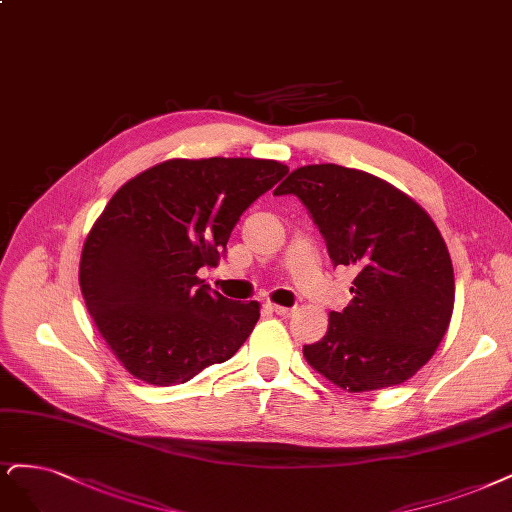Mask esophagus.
I'll list each match as a JSON object with an SVG mask.
<instances>
[{"label":"esophagus","mask_w":512,"mask_h":512,"mask_svg":"<svg viewBox=\"0 0 512 512\" xmlns=\"http://www.w3.org/2000/svg\"><path fill=\"white\" fill-rule=\"evenodd\" d=\"M269 309L273 311V313H277L279 317H290V315H294V307H281V305H269Z\"/></svg>","instance_id":"esophagus-1"}]
</instances>
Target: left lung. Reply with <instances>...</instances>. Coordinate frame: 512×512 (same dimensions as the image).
I'll use <instances>...</instances> for the list:
<instances>
[{"label":"left lung","mask_w":512,"mask_h":512,"mask_svg":"<svg viewBox=\"0 0 512 512\" xmlns=\"http://www.w3.org/2000/svg\"><path fill=\"white\" fill-rule=\"evenodd\" d=\"M273 195H294L326 241L334 267L358 271L328 332L303 347L307 362L349 392L413 377L443 341L455 281L447 245L411 197L375 175L341 165L292 171Z\"/></svg>","instance_id":"1"}]
</instances>
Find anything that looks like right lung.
I'll return each mask as SVG.
<instances>
[{
    "instance_id": "1",
    "label": "right lung",
    "mask_w": 512,
    "mask_h": 512,
    "mask_svg": "<svg viewBox=\"0 0 512 512\" xmlns=\"http://www.w3.org/2000/svg\"><path fill=\"white\" fill-rule=\"evenodd\" d=\"M286 173L260 158H173L105 205L84 241L80 290L133 377L186 383L250 337L260 305L231 301L197 273L216 267L243 211Z\"/></svg>"
}]
</instances>
